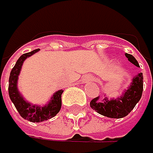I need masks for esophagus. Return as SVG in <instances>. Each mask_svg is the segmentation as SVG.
Listing matches in <instances>:
<instances>
[{
	"label": "esophagus",
	"mask_w": 153,
	"mask_h": 153,
	"mask_svg": "<svg viewBox=\"0 0 153 153\" xmlns=\"http://www.w3.org/2000/svg\"><path fill=\"white\" fill-rule=\"evenodd\" d=\"M91 80H93V77H91V76H86V77H85V81H91Z\"/></svg>",
	"instance_id": "1"
}]
</instances>
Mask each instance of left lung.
<instances>
[{
  "mask_svg": "<svg viewBox=\"0 0 153 153\" xmlns=\"http://www.w3.org/2000/svg\"><path fill=\"white\" fill-rule=\"evenodd\" d=\"M128 60L134 66L140 68L138 61L131 54L125 53ZM143 90V73H138L131 78V82L125 88L120 97L109 98L104 94V98L100 100V97L94 98L90 102V107L98 114L109 117L120 119L125 117L140 101Z\"/></svg>",
  "mask_w": 153,
  "mask_h": 153,
  "instance_id": "left-lung-1",
  "label": "left lung"
}]
</instances>
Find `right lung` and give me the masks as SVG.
Returning a JSON list of instances; mask_svg holds the SVG:
<instances>
[{"mask_svg": "<svg viewBox=\"0 0 153 153\" xmlns=\"http://www.w3.org/2000/svg\"><path fill=\"white\" fill-rule=\"evenodd\" d=\"M39 48L22 55L10 71L9 78V95L17 111L22 118L32 123H40L54 117L61 108V94L63 90H58L53 94L48 103L44 105H33L27 101L18 88V78L24 61L30 56L39 52Z\"/></svg>", "mask_w": 153, "mask_h": 153, "instance_id": "add662e5", "label": "right lung"}]
</instances>
